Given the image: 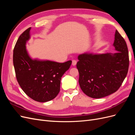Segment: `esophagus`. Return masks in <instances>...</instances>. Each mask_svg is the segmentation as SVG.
I'll return each instance as SVG.
<instances>
[{
  "label": "esophagus",
  "instance_id": "esophagus-1",
  "mask_svg": "<svg viewBox=\"0 0 135 135\" xmlns=\"http://www.w3.org/2000/svg\"><path fill=\"white\" fill-rule=\"evenodd\" d=\"M76 60H73L72 61V65H73V66H75L76 65Z\"/></svg>",
  "mask_w": 135,
  "mask_h": 135
}]
</instances>
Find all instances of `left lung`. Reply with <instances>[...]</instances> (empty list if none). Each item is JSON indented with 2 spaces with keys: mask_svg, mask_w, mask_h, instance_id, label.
<instances>
[{
  "mask_svg": "<svg viewBox=\"0 0 135 135\" xmlns=\"http://www.w3.org/2000/svg\"><path fill=\"white\" fill-rule=\"evenodd\" d=\"M113 46L117 52L95 54L84 53L76 64L82 91L88 96L100 99L115 92L127 74L129 56L124 38L115 31Z\"/></svg>",
  "mask_w": 135,
  "mask_h": 135,
  "instance_id": "1",
  "label": "left lung"
}]
</instances>
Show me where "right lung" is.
Instances as JSON below:
<instances>
[{
	"label": "right lung",
	"mask_w": 135,
	"mask_h": 135,
	"mask_svg": "<svg viewBox=\"0 0 135 135\" xmlns=\"http://www.w3.org/2000/svg\"><path fill=\"white\" fill-rule=\"evenodd\" d=\"M31 27L20 36L13 50V61L16 78L20 87L31 99L40 103L52 100L60 90L61 79L72 61L59 63L30 57L26 42L30 38Z\"/></svg>",
	"instance_id": "1"
}]
</instances>
